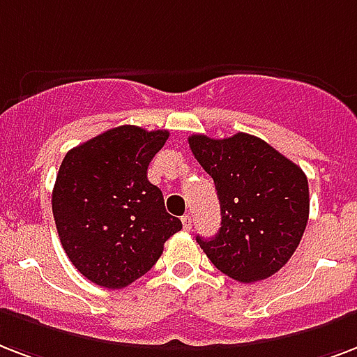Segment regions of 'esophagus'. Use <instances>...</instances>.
<instances>
[{
  "instance_id": "34e87169",
  "label": "esophagus",
  "mask_w": 357,
  "mask_h": 357,
  "mask_svg": "<svg viewBox=\"0 0 357 357\" xmlns=\"http://www.w3.org/2000/svg\"><path fill=\"white\" fill-rule=\"evenodd\" d=\"M181 222H183V230L190 232V228H192V217H190V215H183V217H181Z\"/></svg>"
}]
</instances>
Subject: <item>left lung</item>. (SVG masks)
<instances>
[{
	"label": "left lung",
	"mask_w": 357,
	"mask_h": 357,
	"mask_svg": "<svg viewBox=\"0 0 357 357\" xmlns=\"http://www.w3.org/2000/svg\"><path fill=\"white\" fill-rule=\"evenodd\" d=\"M189 148L213 178L221 204L219 232L197 238L206 257L239 282L277 273L298 249L309 219L303 170L247 132L222 140L192 135Z\"/></svg>",
	"instance_id": "1"
}]
</instances>
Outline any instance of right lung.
<instances>
[{
    "label": "right lung",
    "instance_id": "obj_1",
    "mask_svg": "<svg viewBox=\"0 0 357 357\" xmlns=\"http://www.w3.org/2000/svg\"><path fill=\"white\" fill-rule=\"evenodd\" d=\"M168 130L121 125L65 155L52 190V213L67 257L82 275L123 288L148 273L170 236L181 230L167 213L148 167Z\"/></svg>",
    "mask_w": 357,
    "mask_h": 357
}]
</instances>
